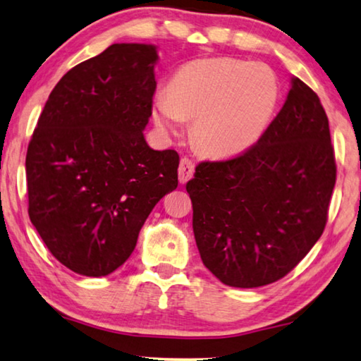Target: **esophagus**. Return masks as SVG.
Instances as JSON below:
<instances>
[{
	"instance_id": "34e87169",
	"label": "esophagus",
	"mask_w": 361,
	"mask_h": 361,
	"mask_svg": "<svg viewBox=\"0 0 361 361\" xmlns=\"http://www.w3.org/2000/svg\"><path fill=\"white\" fill-rule=\"evenodd\" d=\"M195 173V163L190 158H182L180 164H179V180L180 184H185L188 179H192V176Z\"/></svg>"
}]
</instances>
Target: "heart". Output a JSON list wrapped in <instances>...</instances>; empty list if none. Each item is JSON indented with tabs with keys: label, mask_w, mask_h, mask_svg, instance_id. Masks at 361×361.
<instances>
[{
	"label": "heart",
	"mask_w": 361,
	"mask_h": 361,
	"mask_svg": "<svg viewBox=\"0 0 361 361\" xmlns=\"http://www.w3.org/2000/svg\"><path fill=\"white\" fill-rule=\"evenodd\" d=\"M276 100L275 76L262 65L212 57L184 65L168 92L153 97L152 114L163 133H173L182 118L193 120L192 137L198 149L226 157L261 137Z\"/></svg>",
	"instance_id": "b5f03b06"
}]
</instances>
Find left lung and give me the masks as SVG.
I'll use <instances>...</instances> for the list:
<instances>
[{
    "label": "left lung",
    "instance_id": "left-lung-1",
    "mask_svg": "<svg viewBox=\"0 0 361 361\" xmlns=\"http://www.w3.org/2000/svg\"><path fill=\"white\" fill-rule=\"evenodd\" d=\"M336 184L329 123L299 78L256 144L202 161L187 182L204 267L224 285L259 288L288 275L320 238Z\"/></svg>",
    "mask_w": 361,
    "mask_h": 361
}]
</instances>
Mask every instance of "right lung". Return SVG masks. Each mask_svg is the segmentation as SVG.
<instances>
[{"label":"right lung","mask_w":361,"mask_h":361,"mask_svg":"<svg viewBox=\"0 0 361 361\" xmlns=\"http://www.w3.org/2000/svg\"><path fill=\"white\" fill-rule=\"evenodd\" d=\"M157 47L111 44L68 70L28 144V216L59 262L104 276L128 261L142 226L176 190L179 155L144 129L157 90Z\"/></svg>","instance_id":"right-lung-1"}]
</instances>
